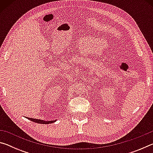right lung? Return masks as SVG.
I'll use <instances>...</instances> for the list:
<instances>
[{
  "mask_svg": "<svg viewBox=\"0 0 153 153\" xmlns=\"http://www.w3.org/2000/svg\"><path fill=\"white\" fill-rule=\"evenodd\" d=\"M28 120H30V121H33L35 123H42V124H48V123H52L55 122L56 120H54V121H44L42 120H38V119H33V118H30V117H26Z\"/></svg>",
  "mask_w": 153,
  "mask_h": 153,
  "instance_id": "1",
  "label": "right lung"
}]
</instances>
